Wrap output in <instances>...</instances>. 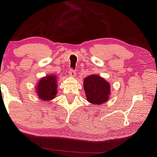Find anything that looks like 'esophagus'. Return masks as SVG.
Wrapping results in <instances>:
<instances>
[{"label":"esophagus","instance_id":"obj_1","mask_svg":"<svg viewBox=\"0 0 157 157\" xmlns=\"http://www.w3.org/2000/svg\"><path fill=\"white\" fill-rule=\"evenodd\" d=\"M69 75L71 77H75L76 75V71L73 69H70L69 71Z\"/></svg>","mask_w":157,"mask_h":157}]
</instances>
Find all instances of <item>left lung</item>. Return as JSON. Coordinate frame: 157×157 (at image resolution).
Masks as SVG:
<instances>
[{
  "mask_svg": "<svg viewBox=\"0 0 157 157\" xmlns=\"http://www.w3.org/2000/svg\"><path fill=\"white\" fill-rule=\"evenodd\" d=\"M84 88L87 100L93 104H102L109 99L110 86L98 75H90L84 79Z\"/></svg>",
  "mask_w": 157,
  "mask_h": 157,
  "instance_id": "left-lung-1",
  "label": "left lung"
}]
</instances>
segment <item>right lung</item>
Segmentation results:
<instances>
[{"label":"right lung","instance_id":"add662e5","mask_svg":"<svg viewBox=\"0 0 157 157\" xmlns=\"http://www.w3.org/2000/svg\"><path fill=\"white\" fill-rule=\"evenodd\" d=\"M36 91L39 98L43 101H50L57 94V79L56 75H47L38 82Z\"/></svg>","mask_w":157,"mask_h":157}]
</instances>
